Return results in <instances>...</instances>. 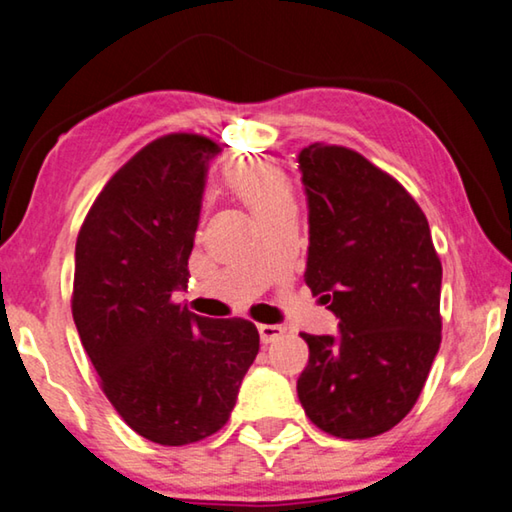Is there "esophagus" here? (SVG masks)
<instances>
[{"label":"esophagus","instance_id":"34e87169","mask_svg":"<svg viewBox=\"0 0 512 512\" xmlns=\"http://www.w3.org/2000/svg\"><path fill=\"white\" fill-rule=\"evenodd\" d=\"M259 339H262V343H273L280 339V336L284 334V327L282 325H259Z\"/></svg>","mask_w":512,"mask_h":512}]
</instances>
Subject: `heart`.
Masks as SVG:
<instances>
[{"label":"heart","mask_w":512,"mask_h":512,"mask_svg":"<svg viewBox=\"0 0 512 512\" xmlns=\"http://www.w3.org/2000/svg\"><path fill=\"white\" fill-rule=\"evenodd\" d=\"M228 183L232 192H235L259 219H262L264 214L277 210V207L293 203L289 180L284 176V171L277 169L275 164H237V167L230 171Z\"/></svg>","instance_id":"b5f03b06"}]
</instances>
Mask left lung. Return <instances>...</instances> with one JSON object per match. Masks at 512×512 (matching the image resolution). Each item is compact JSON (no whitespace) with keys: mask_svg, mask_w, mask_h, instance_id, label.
Segmentation results:
<instances>
[{"mask_svg":"<svg viewBox=\"0 0 512 512\" xmlns=\"http://www.w3.org/2000/svg\"><path fill=\"white\" fill-rule=\"evenodd\" d=\"M309 207L305 282L339 334H302L298 397L336 438L393 429L413 409L440 348L443 266L411 194L357 151L298 153Z\"/></svg>","mask_w":512,"mask_h":512,"instance_id":"1","label":"left lung"}]
</instances>
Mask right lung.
<instances>
[{
    "label": "right lung",
    "mask_w": 512,
    "mask_h": 512,
    "mask_svg": "<svg viewBox=\"0 0 512 512\" xmlns=\"http://www.w3.org/2000/svg\"><path fill=\"white\" fill-rule=\"evenodd\" d=\"M219 146L173 133L133 155L85 216L72 314L101 388L133 431L180 447L219 431L259 352L244 318L171 300L189 282L210 162Z\"/></svg>",
    "instance_id": "right-lung-1"
}]
</instances>
